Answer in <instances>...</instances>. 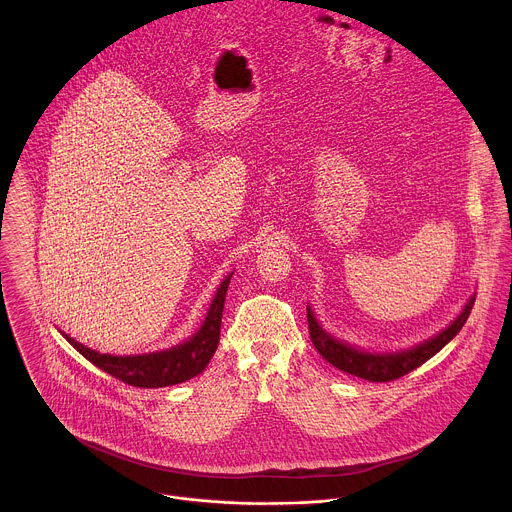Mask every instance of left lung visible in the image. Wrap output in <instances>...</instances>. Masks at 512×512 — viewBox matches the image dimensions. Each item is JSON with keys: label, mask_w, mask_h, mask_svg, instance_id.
<instances>
[{"label": "left lung", "mask_w": 512, "mask_h": 512, "mask_svg": "<svg viewBox=\"0 0 512 512\" xmlns=\"http://www.w3.org/2000/svg\"><path fill=\"white\" fill-rule=\"evenodd\" d=\"M473 304H475V296L469 298L463 312L436 338L424 341V343H420L412 349H406V351H400V353H385V355L367 353V351L355 349V347H351L343 341L334 340L330 334H326L318 326L310 308H308L306 316H308L310 340L314 343L316 351L322 355V359H326L330 365H334L336 369H340L343 373L355 375L359 379H365V381H371V383H389V381H395V379L404 377L406 373L414 371L416 367L426 363L430 357H434L448 341L454 340L455 334L467 322Z\"/></svg>", "instance_id": "8db88e82"}]
</instances>
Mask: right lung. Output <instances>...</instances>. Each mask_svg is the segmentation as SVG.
<instances>
[{
    "mask_svg": "<svg viewBox=\"0 0 512 512\" xmlns=\"http://www.w3.org/2000/svg\"><path fill=\"white\" fill-rule=\"evenodd\" d=\"M231 275L220 284L212 306L208 310V316L204 320V326L198 330L196 336L190 340L159 353H147V355H129V357H115L98 353L70 336L62 334L68 343L80 351L90 363L106 371L108 375L115 377L117 381H123L131 387L139 389H159V387H171L184 383L196 375H200L206 365L210 363L214 351L220 343V326H222V312L226 302V292Z\"/></svg>",
    "mask_w": 512,
    "mask_h": 512,
    "instance_id": "right-lung-1",
    "label": "right lung"
}]
</instances>
